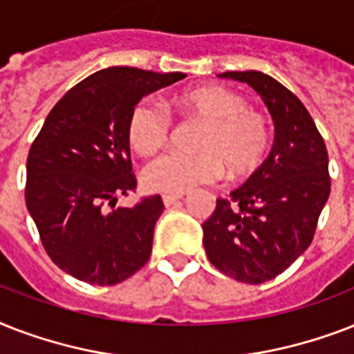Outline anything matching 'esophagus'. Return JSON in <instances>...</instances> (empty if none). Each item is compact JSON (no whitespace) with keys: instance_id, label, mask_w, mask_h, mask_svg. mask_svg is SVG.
<instances>
[{"instance_id":"34e87169","label":"esophagus","mask_w":354,"mask_h":354,"mask_svg":"<svg viewBox=\"0 0 354 354\" xmlns=\"http://www.w3.org/2000/svg\"><path fill=\"white\" fill-rule=\"evenodd\" d=\"M180 198H183V194H163V204L169 207V205L176 204Z\"/></svg>"}]
</instances>
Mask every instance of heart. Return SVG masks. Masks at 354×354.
Returning <instances> with one entry per match:
<instances>
[{"mask_svg": "<svg viewBox=\"0 0 354 354\" xmlns=\"http://www.w3.org/2000/svg\"><path fill=\"white\" fill-rule=\"evenodd\" d=\"M182 118L202 122L191 154H165L143 171L145 187L156 193L182 194L218 178L241 183L255 176L268 160L272 127L261 110L224 86H198L172 97ZM128 143L136 152L154 156L171 138V118L152 102L133 106L127 122Z\"/></svg>", "mask_w": 354, "mask_h": 354, "instance_id": "1", "label": "heart"}]
</instances>
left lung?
<instances>
[{"label":"left lung","instance_id":"left-lung-1","mask_svg":"<svg viewBox=\"0 0 354 354\" xmlns=\"http://www.w3.org/2000/svg\"><path fill=\"white\" fill-rule=\"evenodd\" d=\"M218 77L252 86L275 124L263 169L230 200L216 198L202 224L211 264L235 281L259 285L283 274L310 246L330 193L329 156L307 108L281 82L261 71Z\"/></svg>","mask_w":354,"mask_h":354}]
</instances>
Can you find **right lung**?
<instances>
[{"mask_svg":"<svg viewBox=\"0 0 354 354\" xmlns=\"http://www.w3.org/2000/svg\"><path fill=\"white\" fill-rule=\"evenodd\" d=\"M185 77L127 66L101 69L47 115L27 156L25 202L47 255L69 275L118 285L149 261L165 207L160 194L115 207L119 194L138 185L127 122L141 97Z\"/></svg>","mask_w":354,"mask_h":354,"instance_id":"right-lung-1","label":"right lung"}]
</instances>
